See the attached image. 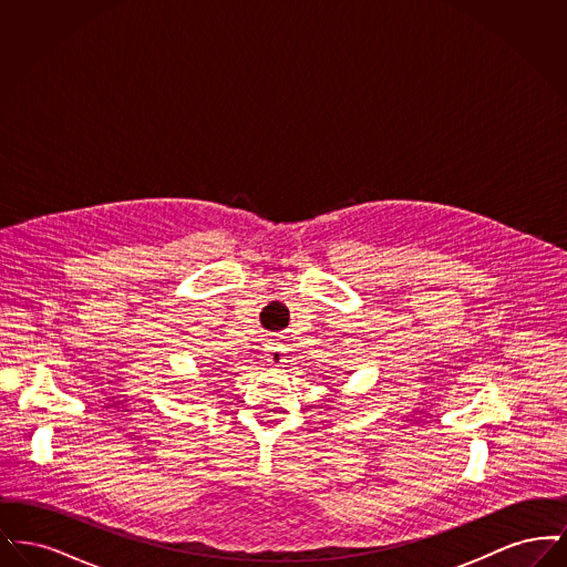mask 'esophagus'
<instances>
[{"label": "esophagus", "instance_id": "1", "mask_svg": "<svg viewBox=\"0 0 567 567\" xmlns=\"http://www.w3.org/2000/svg\"><path fill=\"white\" fill-rule=\"evenodd\" d=\"M264 357L274 368H285V363L289 361V349L285 347V342L274 340V342L266 344V354Z\"/></svg>", "mask_w": 567, "mask_h": 567}]
</instances>
